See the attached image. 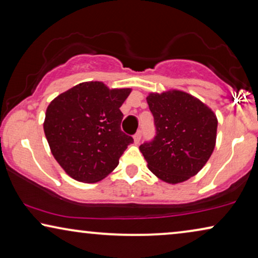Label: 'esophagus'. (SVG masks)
Wrapping results in <instances>:
<instances>
[{
  "mask_svg": "<svg viewBox=\"0 0 258 258\" xmlns=\"http://www.w3.org/2000/svg\"><path fill=\"white\" fill-rule=\"evenodd\" d=\"M133 139H134V143L139 144V141H140V139H141V131H140V130L138 131V132H137L136 134H134Z\"/></svg>",
  "mask_w": 258,
  "mask_h": 258,
  "instance_id": "obj_1",
  "label": "esophagus"
}]
</instances>
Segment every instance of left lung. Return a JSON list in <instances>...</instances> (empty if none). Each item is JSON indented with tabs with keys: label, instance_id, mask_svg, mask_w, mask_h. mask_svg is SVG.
Segmentation results:
<instances>
[{
	"label": "left lung",
	"instance_id": "obj_1",
	"mask_svg": "<svg viewBox=\"0 0 258 258\" xmlns=\"http://www.w3.org/2000/svg\"><path fill=\"white\" fill-rule=\"evenodd\" d=\"M155 136L140 145L148 168L168 183L194 176L212 155L217 119L214 112L190 94L181 91L151 93Z\"/></svg>",
	"mask_w": 258,
	"mask_h": 258
}]
</instances>
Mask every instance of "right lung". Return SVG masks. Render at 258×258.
Masks as SVG:
<instances>
[{
	"instance_id": "obj_1",
	"label": "right lung",
	"mask_w": 258,
	"mask_h": 258,
	"mask_svg": "<svg viewBox=\"0 0 258 258\" xmlns=\"http://www.w3.org/2000/svg\"><path fill=\"white\" fill-rule=\"evenodd\" d=\"M130 89L86 82L55 98L46 108L44 133L58 164L75 180L97 182L119 164L133 138L122 132L120 106Z\"/></svg>"
}]
</instances>
